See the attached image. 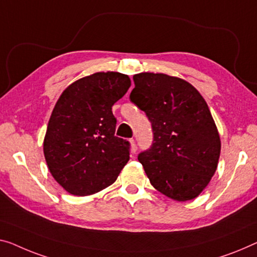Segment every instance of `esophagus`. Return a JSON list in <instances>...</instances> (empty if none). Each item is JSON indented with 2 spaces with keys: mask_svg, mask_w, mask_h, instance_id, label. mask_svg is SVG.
Segmentation results:
<instances>
[{
  "mask_svg": "<svg viewBox=\"0 0 257 257\" xmlns=\"http://www.w3.org/2000/svg\"><path fill=\"white\" fill-rule=\"evenodd\" d=\"M137 151V145L135 140H130V152L135 153Z\"/></svg>",
  "mask_w": 257,
  "mask_h": 257,
  "instance_id": "1",
  "label": "esophagus"
}]
</instances>
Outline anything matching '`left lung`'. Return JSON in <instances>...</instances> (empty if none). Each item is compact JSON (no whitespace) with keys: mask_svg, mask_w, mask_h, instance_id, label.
Returning <instances> with one entry per match:
<instances>
[{"mask_svg":"<svg viewBox=\"0 0 257 257\" xmlns=\"http://www.w3.org/2000/svg\"><path fill=\"white\" fill-rule=\"evenodd\" d=\"M130 100L151 122L153 143L139 155L151 185L174 201L197 197L213 177L220 137L204 99L187 80L166 74L134 75Z\"/></svg>","mask_w":257,"mask_h":257,"instance_id":"8db88e82","label":"left lung"}]
</instances>
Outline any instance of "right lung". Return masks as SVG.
<instances>
[{
	"label": "right lung",
	"instance_id": "right-lung-1",
	"mask_svg": "<svg viewBox=\"0 0 257 257\" xmlns=\"http://www.w3.org/2000/svg\"><path fill=\"white\" fill-rule=\"evenodd\" d=\"M132 85L127 75L95 72L70 84L49 118L44 155L56 182L76 196L115 182L129 160V142L116 137L112 106Z\"/></svg>",
	"mask_w": 257,
	"mask_h": 257
}]
</instances>
